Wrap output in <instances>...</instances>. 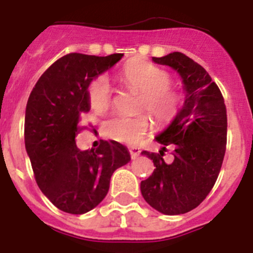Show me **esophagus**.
I'll return each mask as SVG.
<instances>
[{"mask_svg": "<svg viewBox=\"0 0 253 253\" xmlns=\"http://www.w3.org/2000/svg\"><path fill=\"white\" fill-rule=\"evenodd\" d=\"M128 152H130V156H131V158H132V159L137 158V157L140 156L139 148H130V149H128Z\"/></svg>", "mask_w": 253, "mask_h": 253, "instance_id": "34e87169", "label": "esophagus"}]
</instances>
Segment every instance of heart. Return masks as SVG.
I'll use <instances>...</instances> for the list:
<instances>
[{
  "label": "heart",
  "mask_w": 253,
  "mask_h": 253,
  "mask_svg": "<svg viewBox=\"0 0 253 253\" xmlns=\"http://www.w3.org/2000/svg\"><path fill=\"white\" fill-rule=\"evenodd\" d=\"M121 78L128 88L137 91L135 109H145L158 125L173 121L182 105V95L171 84V76L162 68L144 60L131 61L121 72ZM87 99L91 109L105 113L113 104L109 80L99 76L87 87ZM150 125L145 112L118 114L104 123V132L110 139L125 144H136L145 135Z\"/></svg>",
  "instance_id": "obj_1"
}]
</instances>
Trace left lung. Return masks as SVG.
<instances>
[{
  "label": "left lung",
  "instance_id": "left-lung-1",
  "mask_svg": "<svg viewBox=\"0 0 253 253\" xmlns=\"http://www.w3.org/2000/svg\"><path fill=\"white\" fill-rule=\"evenodd\" d=\"M153 61L181 76L186 96L175 120L156 137L163 149L141 153L153 159L156 169L140 189L154 210L180 215L198 207L217 180L226 149V107L217 84L193 59L171 52ZM167 146L173 149L171 164L163 159Z\"/></svg>",
  "mask_w": 253,
  "mask_h": 253
}]
</instances>
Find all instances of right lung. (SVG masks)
I'll use <instances>...</instances> for the list:
<instances>
[{"label": "right lung", "mask_w": 253, "mask_h": 253, "mask_svg": "<svg viewBox=\"0 0 253 253\" xmlns=\"http://www.w3.org/2000/svg\"><path fill=\"white\" fill-rule=\"evenodd\" d=\"M123 54L95 56L72 52L37 81L25 109V149L37 185L61 211L82 215L95 209L109 190L117 169L131 161L126 146L101 140L96 149L80 150L76 136L81 114L90 110L87 87Z\"/></svg>", "instance_id": "add662e5"}]
</instances>
